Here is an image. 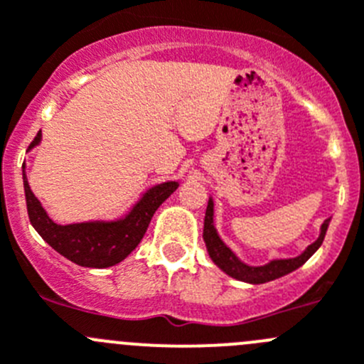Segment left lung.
<instances>
[{
    "label": "left lung",
    "instance_id": "left-lung-1",
    "mask_svg": "<svg viewBox=\"0 0 364 364\" xmlns=\"http://www.w3.org/2000/svg\"><path fill=\"white\" fill-rule=\"evenodd\" d=\"M328 223H331V218L321 223L318 240L314 241V243H311L309 247H307L302 254L296 255V257L272 259V261L266 262V264L262 266H250L247 264V262L241 261V259L237 257L236 252L232 250L230 247H227L225 241L220 237V234H218L216 227H214V200L213 196H210L209 203H207L205 220H203V241H205L209 257L213 259L214 264L220 269H223L228 277L248 284H264L269 282V280L279 279V277L288 275V273L300 268V266H302L304 262L321 247L325 232H327L328 228Z\"/></svg>",
    "mask_w": 364,
    "mask_h": 364
}]
</instances>
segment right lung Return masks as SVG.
<instances>
[{"label":"right lung","mask_w":364,"mask_h":364,"mask_svg":"<svg viewBox=\"0 0 364 364\" xmlns=\"http://www.w3.org/2000/svg\"><path fill=\"white\" fill-rule=\"evenodd\" d=\"M43 139V134L30 143L28 151ZM24 168V164H23ZM24 198L32 227L53 250L71 262L85 268H109L117 264L136 250L155 210L176 191L178 182L168 180L146 189L134 207L117 220L82 221V223L58 225L48 216L46 209L32 193L28 178L23 173Z\"/></svg>","instance_id":"1"}]
</instances>
